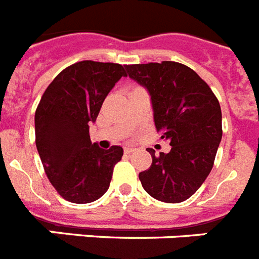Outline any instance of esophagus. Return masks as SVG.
<instances>
[{"mask_svg":"<svg viewBox=\"0 0 259 259\" xmlns=\"http://www.w3.org/2000/svg\"><path fill=\"white\" fill-rule=\"evenodd\" d=\"M133 151H136V147H134V146H126L125 147V153L126 154L133 153Z\"/></svg>","mask_w":259,"mask_h":259,"instance_id":"1","label":"esophagus"}]
</instances>
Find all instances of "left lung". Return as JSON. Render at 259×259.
Here are the masks:
<instances>
[{
	"label": "left lung",
	"instance_id": "left-lung-1",
	"mask_svg": "<svg viewBox=\"0 0 259 259\" xmlns=\"http://www.w3.org/2000/svg\"><path fill=\"white\" fill-rule=\"evenodd\" d=\"M151 99L154 123L170 153L155 155L140 172L143 190L164 203H182L200 188L213 167L223 137L221 108L212 89L190 67L177 62L125 66Z\"/></svg>",
	"mask_w": 259,
	"mask_h": 259
}]
</instances>
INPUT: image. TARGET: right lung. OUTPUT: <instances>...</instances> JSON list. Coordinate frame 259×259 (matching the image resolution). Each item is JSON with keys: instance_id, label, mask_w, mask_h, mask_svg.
Wrapping results in <instances>:
<instances>
[{"instance_id": "obj_1", "label": "right lung", "mask_w": 259, "mask_h": 259, "mask_svg": "<svg viewBox=\"0 0 259 259\" xmlns=\"http://www.w3.org/2000/svg\"><path fill=\"white\" fill-rule=\"evenodd\" d=\"M125 69L92 60L63 69L47 87L35 112V143L46 175L60 196L87 204L108 191L113 168L123 155L91 142L89 125Z\"/></svg>"}]
</instances>
